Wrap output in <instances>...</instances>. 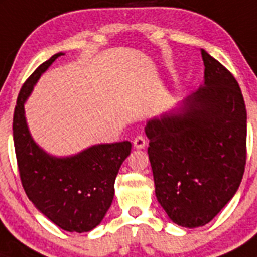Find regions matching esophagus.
I'll list each match as a JSON object with an SVG mask.
<instances>
[{
  "mask_svg": "<svg viewBox=\"0 0 257 257\" xmlns=\"http://www.w3.org/2000/svg\"><path fill=\"white\" fill-rule=\"evenodd\" d=\"M146 146L147 142L142 135H139V137H137L134 139V148H137V150H143V148H146Z\"/></svg>",
  "mask_w": 257,
  "mask_h": 257,
  "instance_id": "34e87169",
  "label": "esophagus"
}]
</instances>
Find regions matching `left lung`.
<instances>
[{
    "label": "left lung",
    "instance_id": "8db88e82",
    "mask_svg": "<svg viewBox=\"0 0 257 257\" xmlns=\"http://www.w3.org/2000/svg\"><path fill=\"white\" fill-rule=\"evenodd\" d=\"M201 56L203 84L144 128L157 201L173 222L188 229L220 213L238 191L245 165L242 91L207 50Z\"/></svg>",
    "mask_w": 257,
    "mask_h": 257
}]
</instances>
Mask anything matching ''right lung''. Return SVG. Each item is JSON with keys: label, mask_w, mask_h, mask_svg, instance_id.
<instances>
[{"label": "right lung", "mask_w": 257, "mask_h": 257, "mask_svg": "<svg viewBox=\"0 0 257 257\" xmlns=\"http://www.w3.org/2000/svg\"><path fill=\"white\" fill-rule=\"evenodd\" d=\"M65 53L41 63L19 92L13 119V139L22 185L36 209L70 233L98 226L110 208L114 182L131 152L130 142L93 144L70 156H54L41 148L28 128L24 105L37 80Z\"/></svg>", "instance_id": "obj_1"}]
</instances>
